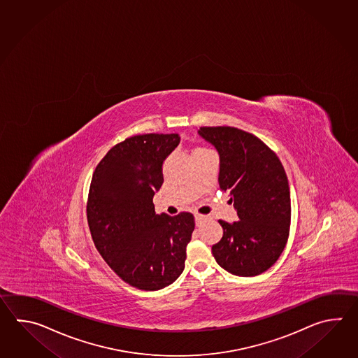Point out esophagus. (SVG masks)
<instances>
[{
	"instance_id": "1",
	"label": "esophagus",
	"mask_w": 358,
	"mask_h": 358,
	"mask_svg": "<svg viewBox=\"0 0 358 358\" xmlns=\"http://www.w3.org/2000/svg\"><path fill=\"white\" fill-rule=\"evenodd\" d=\"M205 220V215H199V213H196V215H194V221H196V225H197V227H199V225H201V224H202Z\"/></svg>"
}]
</instances>
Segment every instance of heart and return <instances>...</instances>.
<instances>
[{
  "instance_id": "b5f03b06",
  "label": "heart",
  "mask_w": 358,
  "mask_h": 358,
  "mask_svg": "<svg viewBox=\"0 0 358 358\" xmlns=\"http://www.w3.org/2000/svg\"><path fill=\"white\" fill-rule=\"evenodd\" d=\"M201 150H202V148H197V150H196V151H201Z\"/></svg>"
}]
</instances>
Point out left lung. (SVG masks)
<instances>
[{"mask_svg": "<svg viewBox=\"0 0 358 358\" xmlns=\"http://www.w3.org/2000/svg\"><path fill=\"white\" fill-rule=\"evenodd\" d=\"M198 134L219 152V184L230 193L239 219L219 221L224 234L213 245V257L230 274H262L280 257L289 236V184L282 162L244 130L202 127Z\"/></svg>", "mask_w": 358, "mask_h": 358, "instance_id": "1", "label": "left lung"}]
</instances>
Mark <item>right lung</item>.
<instances>
[{
	"instance_id": "1",
	"label": "right lung",
	"mask_w": 358,
	"mask_h": 358,
	"mask_svg": "<svg viewBox=\"0 0 358 358\" xmlns=\"http://www.w3.org/2000/svg\"><path fill=\"white\" fill-rule=\"evenodd\" d=\"M179 142V134L128 138L106 153L92 176L87 216L94 245L138 289H162L184 270L194 217L156 215L152 202L164 182V161Z\"/></svg>"
}]
</instances>
